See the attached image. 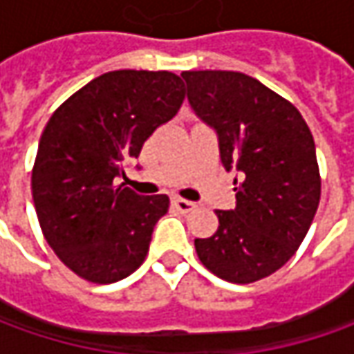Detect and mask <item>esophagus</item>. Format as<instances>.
<instances>
[{"mask_svg": "<svg viewBox=\"0 0 354 354\" xmlns=\"http://www.w3.org/2000/svg\"><path fill=\"white\" fill-rule=\"evenodd\" d=\"M173 207L179 212H191L195 209V203H191V201H187V198L175 197L173 198Z\"/></svg>", "mask_w": 354, "mask_h": 354, "instance_id": "34e87169", "label": "esophagus"}]
</instances>
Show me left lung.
<instances>
[{
  "label": "left lung",
  "instance_id": "1",
  "mask_svg": "<svg viewBox=\"0 0 354 354\" xmlns=\"http://www.w3.org/2000/svg\"><path fill=\"white\" fill-rule=\"evenodd\" d=\"M187 100L214 129L221 161L240 177L236 207L195 238L198 260L230 283L274 274L304 242L321 197L315 142L297 108L232 71H187ZM238 179L234 177V183Z\"/></svg>",
  "mask_w": 354,
  "mask_h": 354
}]
</instances>
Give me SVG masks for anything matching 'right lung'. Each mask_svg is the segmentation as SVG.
Listing matches in <instances>:
<instances>
[{"label":"right lung","mask_w":354,"mask_h":354,"mask_svg":"<svg viewBox=\"0 0 354 354\" xmlns=\"http://www.w3.org/2000/svg\"><path fill=\"white\" fill-rule=\"evenodd\" d=\"M183 100V80L173 73L114 71L48 120L31 177L35 211L48 246L80 278L112 283L145 260L169 197L138 195L120 177Z\"/></svg>","instance_id":"right-lung-1"}]
</instances>
